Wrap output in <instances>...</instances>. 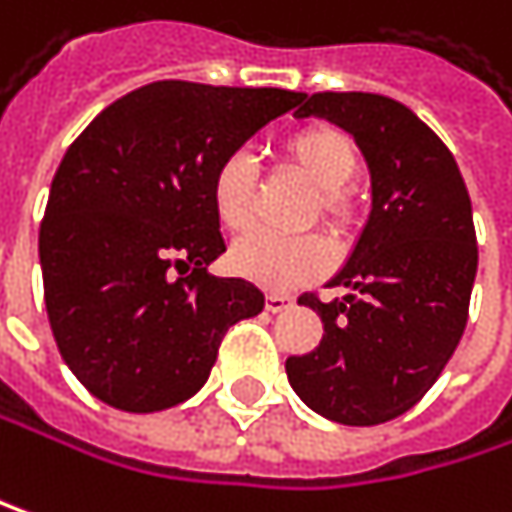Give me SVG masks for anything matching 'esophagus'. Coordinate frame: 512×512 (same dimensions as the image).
Instances as JSON below:
<instances>
[{
	"mask_svg": "<svg viewBox=\"0 0 512 512\" xmlns=\"http://www.w3.org/2000/svg\"><path fill=\"white\" fill-rule=\"evenodd\" d=\"M294 306V297L291 294H267V309L270 312H285Z\"/></svg>",
	"mask_w": 512,
	"mask_h": 512,
	"instance_id": "34e87169",
	"label": "esophagus"
}]
</instances>
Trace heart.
<instances>
[{
    "label": "heart",
    "instance_id": "heart-1",
    "mask_svg": "<svg viewBox=\"0 0 512 512\" xmlns=\"http://www.w3.org/2000/svg\"><path fill=\"white\" fill-rule=\"evenodd\" d=\"M279 158L312 182L309 221H321L336 236H351L363 221V191L351 179L360 167L357 143L336 125L309 122L279 140ZM209 203L224 230H245L254 218V170L245 155H224L209 176ZM333 264V245L324 233H248L227 251V267L270 291H291L321 279Z\"/></svg>",
    "mask_w": 512,
    "mask_h": 512
}]
</instances>
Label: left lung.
Wrapping results in <instances>:
<instances>
[{
	"instance_id": "8db88e82",
	"label": "left lung",
	"mask_w": 512,
	"mask_h": 512,
	"mask_svg": "<svg viewBox=\"0 0 512 512\" xmlns=\"http://www.w3.org/2000/svg\"><path fill=\"white\" fill-rule=\"evenodd\" d=\"M297 116L348 128L372 170V215L345 270V300L303 294L321 345L288 357L297 396L342 426L411 411L450 363L471 306L477 233L465 179L444 140L402 101L375 92L303 95Z\"/></svg>"
}]
</instances>
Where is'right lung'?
Instances as JSON below:
<instances>
[{"mask_svg":"<svg viewBox=\"0 0 512 512\" xmlns=\"http://www.w3.org/2000/svg\"><path fill=\"white\" fill-rule=\"evenodd\" d=\"M303 92L185 80L140 86L68 146L38 230L56 348L104 405L152 414L191 399L224 333L264 309L224 251L209 203L215 164Z\"/></svg>","mask_w":512,"mask_h":512,"instance_id":"right-lung-1","label":"right lung"}]
</instances>
